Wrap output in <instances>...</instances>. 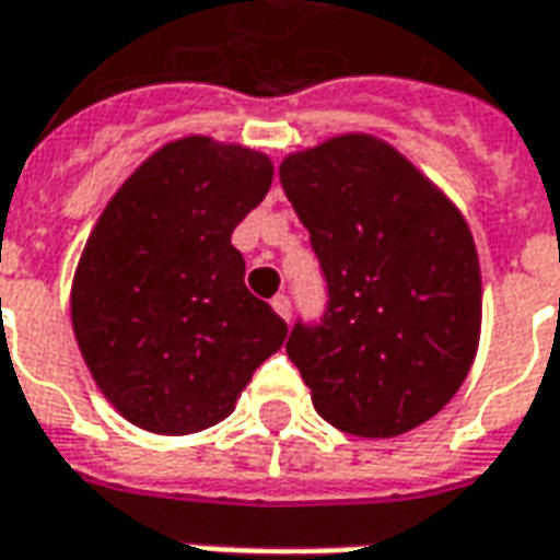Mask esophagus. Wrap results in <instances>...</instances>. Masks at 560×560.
Segmentation results:
<instances>
[{
  "instance_id": "esophagus-1",
  "label": "esophagus",
  "mask_w": 560,
  "mask_h": 560,
  "mask_svg": "<svg viewBox=\"0 0 560 560\" xmlns=\"http://www.w3.org/2000/svg\"><path fill=\"white\" fill-rule=\"evenodd\" d=\"M272 308L279 312L284 320H291V300L284 296V293H279V296H272Z\"/></svg>"
}]
</instances>
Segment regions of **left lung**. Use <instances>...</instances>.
<instances>
[{"mask_svg": "<svg viewBox=\"0 0 560 560\" xmlns=\"http://www.w3.org/2000/svg\"><path fill=\"white\" fill-rule=\"evenodd\" d=\"M327 281L288 357L341 432L393 438L456 396L480 339V260L458 209L396 149L332 138L281 161Z\"/></svg>", "mask_w": 560, "mask_h": 560, "instance_id": "1", "label": "left lung"}]
</instances>
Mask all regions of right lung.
Wrapping results in <instances>:
<instances>
[{
	"label": "right lung",
	"mask_w": 560,
	"mask_h": 560,
	"mask_svg": "<svg viewBox=\"0 0 560 560\" xmlns=\"http://www.w3.org/2000/svg\"><path fill=\"white\" fill-rule=\"evenodd\" d=\"M272 164L185 138L131 173L92 231L71 324L95 384L128 422L191 434L231 417L288 336L245 288L231 233L267 197Z\"/></svg>",
	"instance_id": "obj_1"
}]
</instances>
